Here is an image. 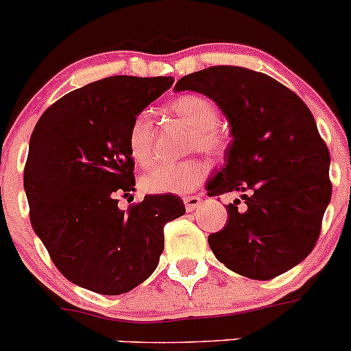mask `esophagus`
<instances>
[{
    "label": "esophagus",
    "mask_w": 351,
    "mask_h": 351,
    "mask_svg": "<svg viewBox=\"0 0 351 351\" xmlns=\"http://www.w3.org/2000/svg\"><path fill=\"white\" fill-rule=\"evenodd\" d=\"M183 202H185V209H186V213H192V210H195L197 207L200 206V202H202V197H200V195H189V197H183Z\"/></svg>",
    "instance_id": "esophagus-1"
}]
</instances>
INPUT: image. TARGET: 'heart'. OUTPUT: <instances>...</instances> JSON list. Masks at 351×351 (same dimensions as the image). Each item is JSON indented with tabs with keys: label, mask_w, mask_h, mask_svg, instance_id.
<instances>
[{
	"label": "heart",
	"mask_w": 351,
	"mask_h": 351,
	"mask_svg": "<svg viewBox=\"0 0 351 351\" xmlns=\"http://www.w3.org/2000/svg\"><path fill=\"white\" fill-rule=\"evenodd\" d=\"M169 113L190 128L189 149H199L210 156H219L226 147V138L217 128L219 110L216 104L200 94H185L168 106ZM154 121L147 111H142L132 120L127 145L132 159L137 165L147 166L154 156ZM207 165L200 159L182 162H162L144 173L141 185L149 193H183L195 189L207 175Z\"/></svg>",
	"instance_id": "b5f03b06"
}]
</instances>
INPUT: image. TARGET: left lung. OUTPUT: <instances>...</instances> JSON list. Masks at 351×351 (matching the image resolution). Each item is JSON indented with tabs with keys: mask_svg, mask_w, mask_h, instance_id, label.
Instances as JSON below:
<instances>
[{
	"mask_svg": "<svg viewBox=\"0 0 351 351\" xmlns=\"http://www.w3.org/2000/svg\"><path fill=\"white\" fill-rule=\"evenodd\" d=\"M175 90H195L230 121L224 165L207 195L241 193L209 247L228 269L267 281L300 264L315 247L331 200L328 145L307 104L266 73L209 66L185 75Z\"/></svg>",
	"mask_w": 351,
	"mask_h": 351,
	"instance_id": "obj_1",
	"label": "left lung"
}]
</instances>
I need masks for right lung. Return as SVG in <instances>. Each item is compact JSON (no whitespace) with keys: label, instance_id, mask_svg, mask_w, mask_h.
Masks as SVG:
<instances>
[{"label":"right lung","instance_id":"add662e5","mask_svg":"<svg viewBox=\"0 0 351 351\" xmlns=\"http://www.w3.org/2000/svg\"><path fill=\"white\" fill-rule=\"evenodd\" d=\"M175 82L114 75L87 84L44 111L29 144L23 189L34 231L68 281L101 295L144 283L165 248V224L185 214L176 195L135 192L127 137L132 120Z\"/></svg>","mask_w":351,"mask_h":351}]
</instances>
